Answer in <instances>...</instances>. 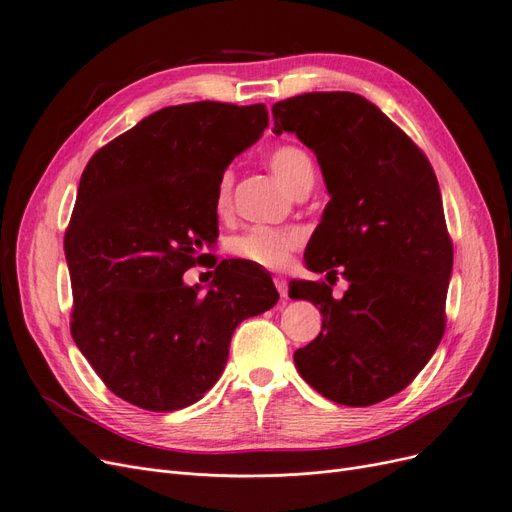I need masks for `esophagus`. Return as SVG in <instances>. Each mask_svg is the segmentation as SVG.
Segmentation results:
<instances>
[{
    "mask_svg": "<svg viewBox=\"0 0 512 512\" xmlns=\"http://www.w3.org/2000/svg\"><path fill=\"white\" fill-rule=\"evenodd\" d=\"M274 285H276V289H278L280 297H287V295H289V285H287V280H285V278L276 276V278H274Z\"/></svg>",
    "mask_w": 512,
    "mask_h": 512,
    "instance_id": "obj_1",
    "label": "esophagus"
}]
</instances>
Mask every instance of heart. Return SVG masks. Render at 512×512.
<instances>
[{
	"label": "heart",
	"instance_id": "obj_1",
	"mask_svg": "<svg viewBox=\"0 0 512 512\" xmlns=\"http://www.w3.org/2000/svg\"><path fill=\"white\" fill-rule=\"evenodd\" d=\"M266 160L274 173L293 192L308 183L312 185L314 181V164L306 151L297 145L280 143L268 151ZM232 189L234 173L227 168L221 173L215 192V206L219 213L227 211V206H230ZM301 242H304V234L297 227H255V230H249L230 240V253L244 261L255 263V266L278 270L287 266L291 253L299 249Z\"/></svg>",
	"mask_w": 512,
	"mask_h": 512
}]
</instances>
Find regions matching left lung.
<instances>
[{"label":"left lung","instance_id":"left-lung-1","mask_svg":"<svg viewBox=\"0 0 512 512\" xmlns=\"http://www.w3.org/2000/svg\"><path fill=\"white\" fill-rule=\"evenodd\" d=\"M274 132H295L323 170L331 200L306 263L325 280H291L289 297L323 314L293 358L325 399L369 407L407 388L445 333L453 266L437 175L424 151L361 94L306 92L272 107ZM342 273V300L330 285Z\"/></svg>","mask_w":512,"mask_h":512}]
</instances>
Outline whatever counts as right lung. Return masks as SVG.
Wrapping results in <instances>:
<instances>
[{"instance_id":"obj_1","label":"right lung","mask_w":512,"mask_h":512,"mask_svg":"<svg viewBox=\"0 0 512 512\" xmlns=\"http://www.w3.org/2000/svg\"><path fill=\"white\" fill-rule=\"evenodd\" d=\"M268 126V109L198 101L164 107L86 164L65 232L71 337L103 384L147 411L200 401L244 318L270 310V274L221 261L213 287L183 274L219 236L217 181Z\"/></svg>"}]
</instances>
